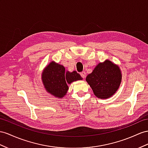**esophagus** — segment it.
<instances>
[{"label":"esophagus","mask_w":148,"mask_h":148,"mask_svg":"<svg viewBox=\"0 0 148 148\" xmlns=\"http://www.w3.org/2000/svg\"><path fill=\"white\" fill-rule=\"evenodd\" d=\"M81 77H82L83 79H85V77H86V72H84V71L82 72V73H81Z\"/></svg>","instance_id":"1"}]
</instances>
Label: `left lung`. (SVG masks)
I'll list each match as a JSON object with an SVG mask.
<instances>
[{
	"mask_svg": "<svg viewBox=\"0 0 148 148\" xmlns=\"http://www.w3.org/2000/svg\"><path fill=\"white\" fill-rule=\"evenodd\" d=\"M122 74L119 67L109 60L97 64L87 75L86 80L93 92L99 99H108L113 96L120 86Z\"/></svg>",
	"mask_w": 148,
	"mask_h": 148,
	"instance_id": "left-lung-1",
	"label": "left lung"
}]
</instances>
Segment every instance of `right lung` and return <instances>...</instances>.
<instances>
[{
	"label": "right lung",
	"mask_w": 148,
	"mask_h": 148,
	"mask_svg": "<svg viewBox=\"0 0 148 148\" xmlns=\"http://www.w3.org/2000/svg\"><path fill=\"white\" fill-rule=\"evenodd\" d=\"M82 78L76 71H66L62 65L52 61L42 73V81L46 91L56 97L62 98L66 95L68 84Z\"/></svg>",
	"instance_id": "1"
}]
</instances>
